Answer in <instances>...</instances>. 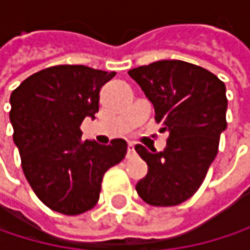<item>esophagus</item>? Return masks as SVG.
Instances as JSON below:
<instances>
[{
  "label": "esophagus",
  "mask_w": 250,
  "mask_h": 250,
  "mask_svg": "<svg viewBox=\"0 0 250 250\" xmlns=\"http://www.w3.org/2000/svg\"><path fill=\"white\" fill-rule=\"evenodd\" d=\"M134 153H136V150H134V145H133V143H128V146H127V158L134 156Z\"/></svg>",
  "instance_id": "34e87169"
}]
</instances>
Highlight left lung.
Segmentation results:
<instances>
[{"mask_svg": "<svg viewBox=\"0 0 250 250\" xmlns=\"http://www.w3.org/2000/svg\"><path fill=\"white\" fill-rule=\"evenodd\" d=\"M155 107V120L169 137L162 152L137 145L147 175L136 191L156 207L178 206L203 184L227 127L225 83L210 71L184 62L159 61L128 71Z\"/></svg>", "mask_w": 250, "mask_h": 250, "instance_id": "obj_1", "label": "left lung"}]
</instances>
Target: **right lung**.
I'll return each mask as SVG.
<instances>
[{
  "label": "right lung",
  "mask_w": 250,
  "mask_h": 250,
  "mask_svg": "<svg viewBox=\"0 0 250 250\" xmlns=\"http://www.w3.org/2000/svg\"><path fill=\"white\" fill-rule=\"evenodd\" d=\"M116 72L58 65L24 79L11 94L10 122L25 178L50 210L76 216L100 198L104 174L127 152L123 139L110 145L82 140L79 125L95 119L100 89Z\"/></svg>",
  "instance_id": "right-lung-1"
}]
</instances>
